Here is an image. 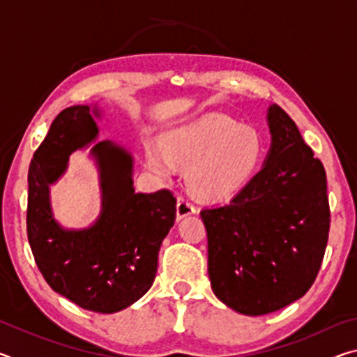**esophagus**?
I'll return each instance as SVG.
<instances>
[{"instance_id":"1","label":"esophagus","mask_w":357,"mask_h":357,"mask_svg":"<svg viewBox=\"0 0 357 357\" xmlns=\"http://www.w3.org/2000/svg\"><path fill=\"white\" fill-rule=\"evenodd\" d=\"M193 213H195V204H193L185 195H178V203H176L178 219H183V217Z\"/></svg>"}]
</instances>
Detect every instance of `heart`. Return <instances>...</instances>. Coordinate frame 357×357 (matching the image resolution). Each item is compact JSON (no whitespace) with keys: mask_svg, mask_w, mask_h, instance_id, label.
Listing matches in <instances>:
<instances>
[{"mask_svg":"<svg viewBox=\"0 0 357 357\" xmlns=\"http://www.w3.org/2000/svg\"><path fill=\"white\" fill-rule=\"evenodd\" d=\"M146 160L160 176L170 178L178 160L187 162V183L204 197L222 198L239 190L261 165L263 137L219 113H209L173 128L164 143H144Z\"/></svg>","mask_w":357,"mask_h":357,"instance_id":"b5f03b06","label":"heart"}]
</instances>
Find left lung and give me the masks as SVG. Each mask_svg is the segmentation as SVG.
Wrapping results in <instances>:
<instances>
[{
    "mask_svg": "<svg viewBox=\"0 0 357 357\" xmlns=\"http://www.w3.org/2000/svg\"><path fill=\"white\" fill-rule=\"evenodd\" d=\"M268 160L227 204L202 209L208 273L223 304L258 317L309 291L321 268L331 211L321 160L280 107L268 113Z\"/></svg>",
    "mask_w": 357,
    "mask_h": 357,
    "instance_id": "obj_1",
    "label": "left lung"
}]
</instances>
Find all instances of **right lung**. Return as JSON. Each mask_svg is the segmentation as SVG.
Segmentation results:
<instances>
[{"mask_svg":"<svg viewBox=\"0 0 357 357\" xmlns=\"http://www.w3.org/2000/svg\"><path fill=\"white\" fill-rule=\"evenodd\" d=\"M96 135L88 105L66 108L53 121L29 164L26 231L52 289L84 310L113 313L153 285L160 244L176 219V198L168 189L135 193L130 155L100 142L93 153L100 167L102 214L88 229H63L52 215L48 184L61 176L69 155Z\"/></svg>","mask_w":357,"mask_h":357,"instance_id":"obj_1","label":"right lung"}]
</instances>
